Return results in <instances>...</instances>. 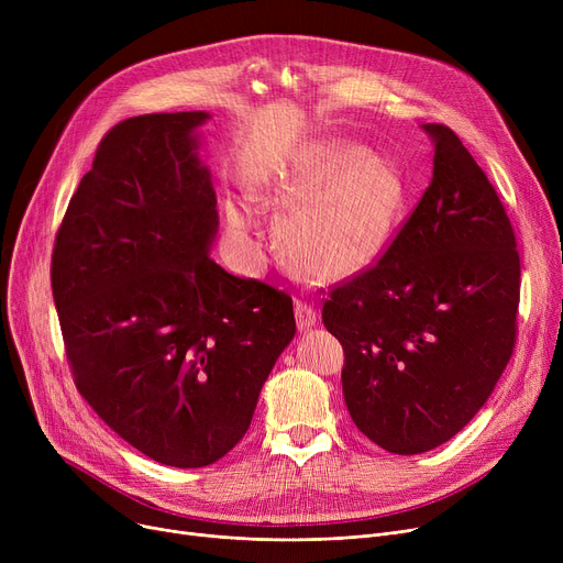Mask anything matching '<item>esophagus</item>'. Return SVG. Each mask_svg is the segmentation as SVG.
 <instances>
[{
    "instance_id": "obj_1",
    "label": "esophagus",
    "mask_w": 563,
    "mask_h": 563,
    "mask_svg": "<svg viewBox=\"0 0 563 563\" xmlns=\"http://www.w3.org/2000/svg\"><path fill=\"white\" fill-rule=\"evenodd\" d=\"M294 312H297V327H299V331H308V329H312L314 323H317V312L306 301H297V306H294Z\"/></svg>"
}]
</instances>
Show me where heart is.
<instances>
[{
  "mask_svg": "<svg viewBox=\"0 0 563 563\" xmlns=\"http://www.w3.org/2000/svg\"><path fill=\"white\" fill-rule=\"evenodd\" d=\"M260 198L280 212L288 210L276 228L283 255L317 280H338L367 269L386 251L406 189L390 159L329 139L303 147ZM225 228L242 255L253 257L244 210L228 205Z\"/></svg>",
  "mask_w": 563,
  "mask_h": 563,
  "instance_id": "1",
  "label": "heart"
}]
</instances>
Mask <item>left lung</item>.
Here are the masks:
<instances>
[{"instance_id": "8db88e82", "label": "left lung", "mask_w": 563, "mask_h": 563, "mask_svg": "<svg viewBox=\"0 0 563 563\" xmlns=\"http://www.w3.org/2000/svg\"><path fill=\"white\" fill-rule=\"evenodd\" d=\"M433 177L393 244L335 285L323 327L344 349L351 420L378 448L422 454L490 397L518 333L520 255L495 187L448 125Z\"/></svg>"}]
</instances>
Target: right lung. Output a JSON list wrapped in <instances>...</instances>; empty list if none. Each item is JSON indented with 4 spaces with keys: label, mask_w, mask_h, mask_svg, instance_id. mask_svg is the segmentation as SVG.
<instances>
[{
    "label": "right lung",
    "mask_w": 563,
    "mask_h": 563,
    "mask_svg": "<svg viewBox=\"0 0 563 563\" xmlns=\"http://www.w3.org/2000/svg\"><path fill=\"white\" fill-rule=\"evenodd\" d=\"M207 118L113 125L58 225L49 274L77 390L173 467L210 465L244 438L297 333L289 294L210 257L217 194L194 134Z\"/></svg>",
    "instance_id": "obj_1"
}]
</instances>
